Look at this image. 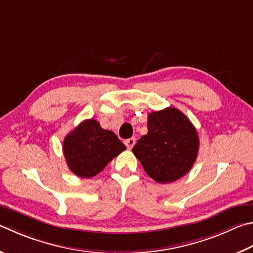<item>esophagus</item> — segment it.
I'll return each mask as SVG.
<instances>
[{
    "label": "esophagus",
    "instance_id": "obj_1",
    "mask_svg": "<svg viewBox=\"0 0 253 253\" xmlns=\"http://www.w3.org/2000/svg\"><path fill=\"white\" fill-rule=\"evenodd\" d=\"M135 144H136V138H135V137H131V138L125 140V145L127 146L128 149H131L132 147L135 146Z\"/></svg>",
    "mask_w": 253,
    "mask_h": 253
}]
</instances>
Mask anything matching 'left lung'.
<instances>
[{
    "label": "left lung",
    "instance_id": "left-lung-1",
    "mask_svg": "<svg viewBox=\"0 0 253 253\" xmlns=\"http://www.w3.org/2000/svg\"><path fill=\"white\" fill-rule=\"evenodd\" d=\"M148 132L132 153L155 181L172 182L190 170L199 150L195 126L183 113L167 107L148 115Z\"/></svg>",
    "mask_w": 253,
    "mask_h": 253
}]
</instances>
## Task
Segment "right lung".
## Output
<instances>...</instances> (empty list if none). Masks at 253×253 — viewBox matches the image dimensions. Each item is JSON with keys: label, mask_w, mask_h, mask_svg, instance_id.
Segmentation results:
<instances>
[{"label": "right lung", "mask_w": 253, "mask_h": 253, "mask_svg": "<svg viewBox=\"0 0 253 253\" xmlns=\"http://www.w3.org/2000/svg\"><path fill=\"white\" fill-rule=\"evenodd\" d=\"M125 149L126 146L118 137L111 130L103 129L95 119L82 122L63 142L67 166L81 178L96 176Z\"/></svg>", "instance_id": "1"}]
</instances>
